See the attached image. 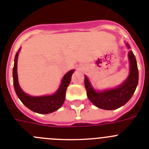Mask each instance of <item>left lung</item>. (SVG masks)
<instances>
[{"label": "left lung", "mask_w": 149, "mask_h": 149, "mask_svg": "<svg viewBox=\"0 0 149 149\" xmlns=\"http://www.w3.org/2000/svg\"><path fill=\"white\" fill-rule=\"evenodd\" d=\"M126 45L130 48V45L127 43ZM128 58L130 62L128 77L116 88L97 92L93 89L89 79L85 75L84 84L88 98L95 106L103 110H116L125 104L131 99L138 85L139 72L136 58L131 51H129Z\"/></svg>", "instance_id": "left-lung-1"}]
</instances>
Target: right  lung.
<instances>
[{"instance_id": "1", "label": "right lung", "mask_w": 149, "mask_h": 149, "mask_svg": "<svg viewBox=\"0 0 149 149\" xmlns=\"http://www.w3.org/2000/svg\"><path fill=\"white\" fill-rule=\"evenodd\" d=\"M19 51L16 53L15 56V63L13 70V85L15 89V93L18 98L21 100L22 103L27 107V108L32 111L40 114H48L53 113L58 110L64 103L65 98V92L68 84H70L72 75L74 70H71L67 72L63 76L61 84L58 90L56 93L51 95L44 96H31L26 94L21 89L18 81V74H17V62Z\"/></svg>"}]
</instances>
